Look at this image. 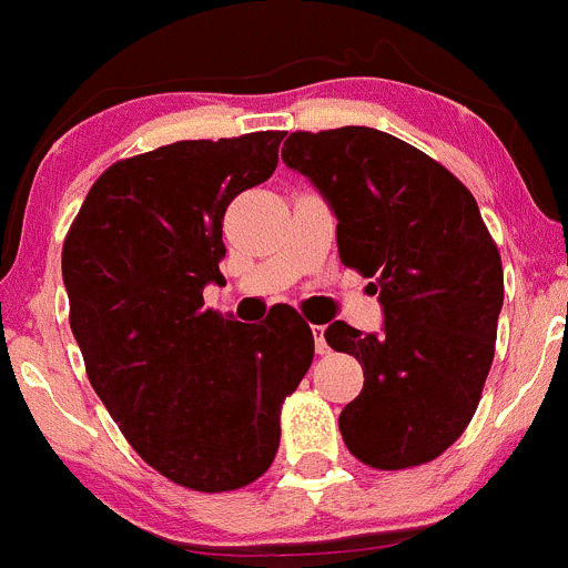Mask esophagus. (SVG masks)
Instances as JSON below:
<instances>
[{"instance_id": "34e87169", "label": "esophagus", "mask_w": 568, "mask_h": 568, "mask_svg": "<svg viewBox=\"0 0 568 568\" xmlns=\"http://www.w3.org/2000/svg\"><path fill=\"white\" fill-rule=\"evenodd\" d=\"M312 334H314V347H317V353H328V342H325V325H312Z\"/></svg>"}]
</instances>
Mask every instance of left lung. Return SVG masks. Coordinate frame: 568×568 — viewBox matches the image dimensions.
<instances>
[{"mask_svg": "<svg viewBox=\"0 0 568 568\" xmlns=\"http://www.w3.org/2000/svg\"><path fill=\"white\" fill-rule=\"evenodd\" d=\"M282 156L328 201L342 265L373 278L384 306L378 336L342 320L325 328L364 369L342 439L375 469L434 462L480 403L503 308V262L475 195L434 156L369 126L292 132Z\"/></svg>", "mask_w": 568, "mask_h": 568, "instance_id": "8db88e82", "label": "left lung"}]
</instances>
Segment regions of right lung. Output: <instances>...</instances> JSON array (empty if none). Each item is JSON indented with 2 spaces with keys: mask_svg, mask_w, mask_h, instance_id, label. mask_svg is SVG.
I'll return each instance as SVG.
<instances>
[{
  "mask_svg": "<svg viewBox=\"0 0 568 568\" xmlns=\"http://www.w3.org/2000/svg\"><path fill=\"white\" fill-rule=\"evenodd\" d=\"M282 140H179L118 160L65 234L69 323L91 386L138 456L193 491L267 473L282 403L312 367V328L286 303L262 325L204 306V286L223 282L226 206L271 179Z\"/></svg>",
  "mask_w": 568,
  "mask_h": 568,
  "instance_id": "obj_1",
  "label": "right lung"
}]
</instances>
